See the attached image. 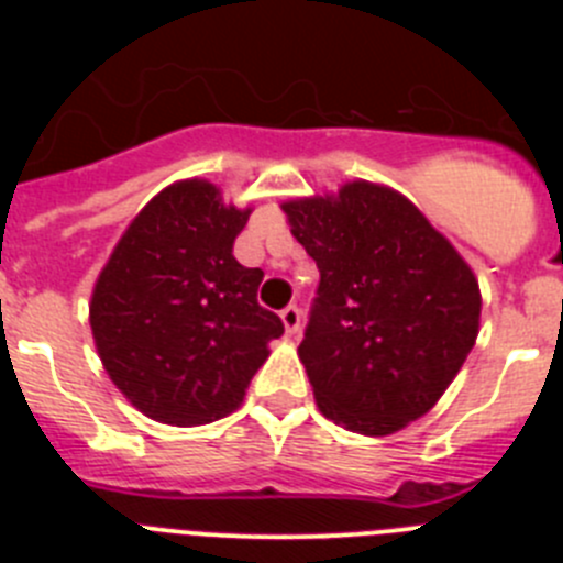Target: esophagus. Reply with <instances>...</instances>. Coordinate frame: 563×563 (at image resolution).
Segmentation results:
<instances>
[{
	"instance_id": "34e87169",
	"label": "esophagus",
	"mask_w": 563,
	"mask_h": 563,
	"mask_svg": "<svg viewBox=\"0 0 563 563\" xmlns=\"http://www.w3.org/2000/svg\"><path fill=\"white\" fill-rule=\"evenodd\" d=\"M282 324H285L287 335H296V332L301 330V310H298L296 305L285 307V310H282Z\"/></svg>"
}]
</instances>
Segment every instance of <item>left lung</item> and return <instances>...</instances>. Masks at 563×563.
Returning <instances> with one entry per match:
<instances>
[{
	"label": "left lung",
	"instance_id": "left-lung-1",
	"mask_svg": "<svg viewBox=\"0 0 563 563\" xmlns=\"http://www.w3.org/2000/svg\"><path fill=\"white\" fill-rule=\"evenodd\" d=\"M282 208L321 273L298 346L318 409L357 434L400 431L474 350V273L406 197L375 183Z\"/></svg>",
	"mask_w": 563,
	"mask_h": 563
}]
</instances>
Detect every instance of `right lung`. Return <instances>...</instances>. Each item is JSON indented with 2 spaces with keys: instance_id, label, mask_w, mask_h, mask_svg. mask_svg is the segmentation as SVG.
<instances>
[{
  "instance_id": "right-lung-1",
  "label": "right lung",
  "mask_w": 563,
  "mask_h": 563,
  "mask_svg": "<svg viewBox=\"0 0 563 563\" xmlns=\"http://www.w3.org/2000/svg\"><path fill=\"white\" fill-rule=\"evenodd\" d=\"M247 217L211 183H177L134 217L101 271L89 307L98 355L152 420L200 426L233 411L285 332L256 301L265 273L233 258Z\"/></svg>"
}]
</instances>
